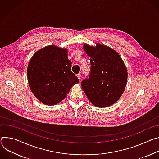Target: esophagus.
Masks as SVG:
<instances>
[{
  "instance_id": "1",
  "label": "esophagus",
  "mask_w": 159,
  "mask_h": 159,
  "mask_svg": "<svg viewBox=\"0 0 159 159\" xmlns=\"http://www.w3.org/2000/svg\"><path fill=\"white\" fill-rule=\"evenodd\" d=\"M76 76H77V78H78L79 80H80V78H81V74H80V73L77 74V75H76Z\"/></svg>"
}]
</instances>
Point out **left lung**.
I'll return each instance as SVG.
<instances>
[{
  "instance_id": "obj_1",
  "label": "left lung",
  "mask_w": 159,
  "mask_h": 159,
  "mask_svg": "<svg viewBox=\"0 0 159 159\" xmlns=\"http://www.w3.org/2000/svg\"><path fill=\"white\" fill-rule=\"evenodd\" d=\"M83 48L90 57L91 67L89 78L81 81L82 89L95 106L109 107L124 92L128 79L126 67L118 53L107 46L84 44Z\"/></svg>"
}]
</instances>
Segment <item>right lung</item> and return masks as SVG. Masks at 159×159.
Masks as SVG:
<instances>
[{
    "label": "right lung",
    "instance_id": "right-lung-1",
    "mask_svg": "<svg viewBox=\"0 0 159 159\" xmlns=\"http://www.w3.org/2000/svg\"><path fill=\"white\" fill-rule=\"evenodd\" d=\"M27 75L33 95L48 105L62 101L79 82L71 71L67 50L54 45L47 46L35 53L29 62Z\"/></svg>",
    "mask_w": 159,
    "mask_h": 159
}]
</instances>
